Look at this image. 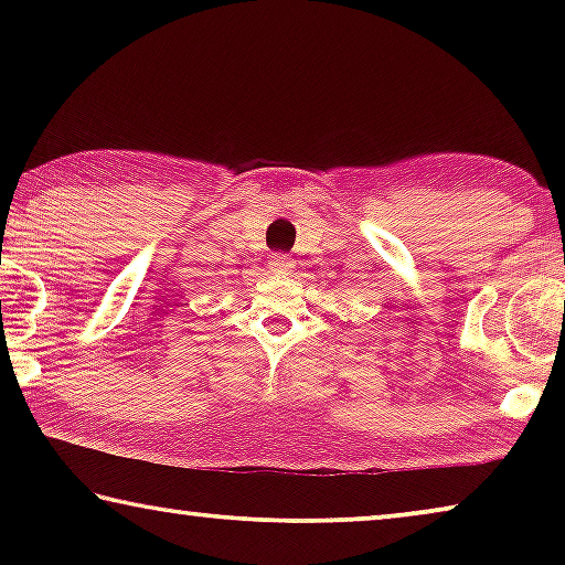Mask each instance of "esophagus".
Returning a JSON list of instances; mask_svg holds the SVG:
<instances>
[{
  "instance_id": "34e87169",
  "label": "esophagus",
  "mask_w": 565,
  "mask_h": 565,
  "mask_svg": "<svg viewBox=\"0 0 565 565\" xmlns=\"http://www.w3.org/2000/svg\"><path fill=\"white\" fill-rule=\"evenodd\" d=\"M269 266H271V271L289 274L296 264H294V259H291L289 254H271L269 256Z\"/></svg>"
}]
</instances>
